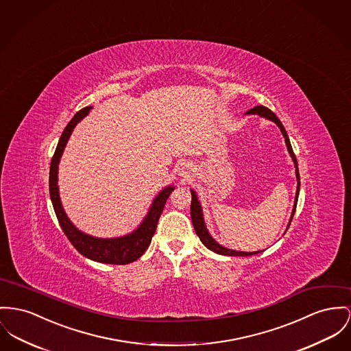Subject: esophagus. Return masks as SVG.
I'll use <instances>...</instances> for the list:
<instances>
[{"mask_svg": "<svg viewBox=\"0 0 351 351\" xmlns=\"http://www.w3.org/2000/svg\"><path fill=\"white\" fill-rule=\"evenodd\" d=\"M186 166H187V165H185V166H184V167H182V173H184V174H186V173H185V171H184V170H185V169H186Z\"/></svg>", "mask_w": 351, "mask_h": 351, "instance_id": "34e87169", "label": "esophagus"}]
</instances>
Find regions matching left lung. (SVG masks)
Listing matches in <instances>:
<instances>
[{
    "label": "left lung",
    "instance_id": "left-lung-1",
    "mask_svg": "<svg viewBox=\"0 0 351 351\" xmlns=\"http://www.w3.org/2000/svg\"><path fill=\"white\" fill-rule=\"evenodd\" d=\"M246 114H259L261 117L271 119L273 122H276V123L280 126V132H282V134H283V137H285L286 145H287V149H289V153H290V156H291V158H293V161H294V164H295V174H297V180H298L297 194H295V204H294V209H293V214H291V218H290V222H291L293 215H294V213H295V208H297L298 194H300V171H298L297 158H295V154H294V152H293L291 143H290L289 137H287V133H286V130H285L283 125L280 123V121L278 119V117H277V116H276V114H274L269 108H266V106H262V105H261V106H256V108L250 109ZM190 214H191V222H193V226H194L195 233H197V235L199 237L201 242H202V243H204L209 250H211V252H214V253H217V254H222V256H234V257H247V256H253V254H257V253H259V252H256V253L235 252V250L226 249V247L221 246L219 243H217V242L211 238L210 234H209L208 229H206V226H205L204 217H202V210H201V205H199V202H198V199H197V195H195V193H194L193 190H191V205H190Z\"/></svg>",
    "mask_w": 351,
    "mask_h": 351
}]
</instances>
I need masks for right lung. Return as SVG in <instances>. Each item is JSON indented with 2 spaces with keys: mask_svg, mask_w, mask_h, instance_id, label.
Here are the masks:
<instances>
[{
  "mask_svg": "<svg viewBox=\"0 0 351 351\" xmlns=\"http://www.w3.org/2000/svg\"><path fill=\"white\" fill-rule=\"evenodd\" d=\"M90 109H92V106H86V108L81 109L80 112H77L61 134V138L58 141V145L56 147V152H54L51 162H50V173H49L50 199H51L53 208H54L62 232L68 237L71 245L84 257L93 259L95 262H102V263L126 265V263H130V262H134L136 259H138L149 247V245L152 242V237L156 232L158 219L161 217V213L164 210L166 199L169 198L170 193L174 190V186L166 187L158 194V197L154 199L150 210L147 213L146 218L143 219L140 228L134 233L121 237V238L102 239V238H94V237L84 234L78 229H75V226L66 217L65 211L62 209L61 201H60L58 186H57V173H58L57 170H58L60 158L66 146V142L71 137L73 129L82 118L88 116Z\"/></svg>",
  "mask_w": 351,
  "mask_h": 351,
  "instance_id": "1",
  "label": "right lung"
}]
</instances>
